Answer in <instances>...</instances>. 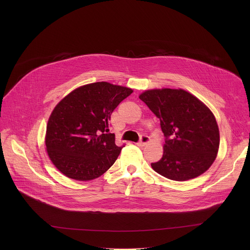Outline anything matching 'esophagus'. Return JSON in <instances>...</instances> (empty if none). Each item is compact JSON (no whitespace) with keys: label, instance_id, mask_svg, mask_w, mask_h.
I'll list each match as a JSON object with an SVG mask.
<instances>
[{"label":"esophagus","instance_id":"34e87169","mask_svg":"<svg viewBox=\"0 0 250 250\" xmlns=\"http://www.w3.org/2000/svg\"><path fill=\"white\" fill-rule=\"evenodd\" d=\"M148 142H149V137L146 134H141L140 138H139V141L137 142L136 145L138 146H145L146 144H148Z\"/></svg>","mask_w":250,"mask_h":250}]
</instances>
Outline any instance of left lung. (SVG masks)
<instances>
[{"label":"left lung","mask_w":250,"mask_h":250,"mask_svg":"<svg viewBox=\"0 0 250 250\" xmlns=\"http://www.w3.org/2000/svg\"><path fill=\"white\" fill-rule=\"evenodd\" d=\"M139 99L159 119L165 145L155 172L174 181L193 179L215 161L220 132L212 113L199 99L179 89L149 90Z\"/></svg>","instance_id":"obj_1"}]
</instances>
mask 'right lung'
<instances>
[{
    "instance_id": "obj_1",
    "label": "right lung",
    "mask_w": 250,
    "mask_h": 250,
    "mask_svg": "<svg viewBox=\"0 0 250 250\" xmlns=\"http://www.w3.org/2000/svg\"><path fill=\"white\" fill-rule=\"evenodd\" d=\"M131 93L126 87L97 82L77 88L59 102L48 120L45 145L61 173L89 181L115 163L125 145H116L109 122L114 110Z\"/></svg>"
}]
</instances>
